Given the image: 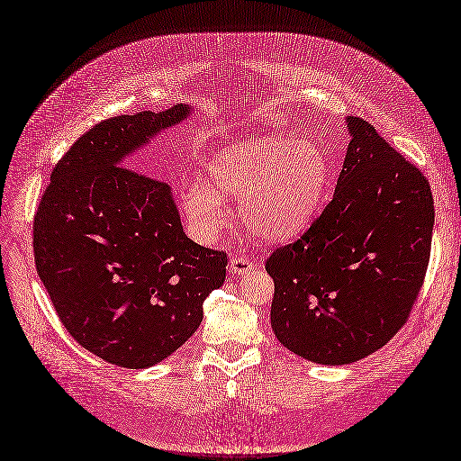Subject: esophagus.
<instances>
[{
	"label": "esophagus",
	"instance_id": "esophagus-1",
	"mask_svg": "<svg viewBox=\"0 0 461 461\" xmlns=\"http://www.w3.org/2000/svg\"><path fill=\"white\" fill-rule=\"evenodd\" d=\"M230 269H231V274H235V276H247L250 269H254V262H250L245 257H235L230 262Z\"/></svg>",
	"mask_w": 461,
	"mask_h": 461
}]
</instances>
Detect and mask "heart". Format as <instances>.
Wrapping results in <instances>:
<instances>
[{
  "label": "heart",
  "mask_w": 461,
  "mask_h": 461,
  "mask_svg": "<svg viewBox=\"0 0 461 461\" xmlns=\"http://www.w3.org/2000/svg\"><path fill=\"white\" fill-rule=\"evenodd\" d=\"M329 159L317 144L262 136L226 148L209 163L215 184L194 180L182 190V209L195 235L212 240L226 226L224 195L241 199L247 228L264 241L302 231L329 182Z\"/></svg>",
  "instance_id": "heart-1"
}]
</instances>
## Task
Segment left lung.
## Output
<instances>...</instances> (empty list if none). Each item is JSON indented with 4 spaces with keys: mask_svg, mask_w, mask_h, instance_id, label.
Here are the masks:
<instances>
[{
    "mask_svg": "<svg viewBox=\"0 0 461 461\" xmlns=\"http://www.w3.org/2000/svg\"><path fill=\"white\" fill-rule=\"evenodd\" d=\"M332 201L310 230L266 260L271 329L319 365H348L385 346L411 315L428 271L435 207L420 168L361 117Z\"/></svg>",
    "mask_w": 461,
    "mask_h": 461,
    "instance_id": "8db88e82",
    "label": "left lung"
}]
</instances>
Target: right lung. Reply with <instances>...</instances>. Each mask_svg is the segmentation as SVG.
Listing matches in <instances>:
<instances>
[{"instance_id": "add662e5", "label": "right lung", "mask_w": 461, "mask_h": 461, "mask_svg": "<svg viewBox=\"0 0 461 461\" xmlns=\"http://www.w3.org/2000/svg\"><path fill=\"white\" fill-rule=\"evenodd\" d=\"M185 104L104 119L57 163L33 216V260L76 342L123 368L158 365L203 321L228 257L194 243L165 182L125 167Z\"/></svg>"}]
</instances>
